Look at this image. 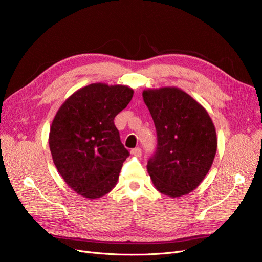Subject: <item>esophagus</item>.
Wrapping results in <instances>:
<instances>
[{"instance_id":"34e87169","label":"esophagus","mask_w":262,"mask_h":262,"mask_svg":"<svg viewBox=\"0 0 262 262\" xmlns=\"http://www.w3.org/2000/svg\"><path fill=\"white\" fill-rule=\"evenodd\" d=\"M131 154H132L133 156L140 157V156L142 155V150H141V148H139V147H135V148L131 149Z\"/></svg>"}]
</instances>
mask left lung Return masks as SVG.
Returning <instances> with one entry per match:
<instances>
[{"instance_id":"8db88e82","label":"left lung","mask_w":262,"mask_h":262,"mask_svg":"<svg viewBox=\"0 0 262 262\" xmlns=\"http://www.w3.org/2000/svg\"><path fill=\"white\" fill-rule=\"evenodd\" d=\"M143 100L157 132V148L147 162L152 184L170 197L191 193L208 173L217 151L210 116L176 86L144 90Z\"/></svg>"}]
</instances>
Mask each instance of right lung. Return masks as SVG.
<instances>
[{
	"label": "right lung",
	"mask_w": 262,
	"mask_h": 262,
	"mask_svg": "<svg viewBox=\"0 0 262 262\" xmlns=\"http://www.w3.org/2000/svg\"><path fill=\"white\" fill-rule=\"evenodd\" d=\"M132 96L127 85L92 83L71 94L54 117L49 137L54 165L67 185L89 200L112 191L130 155L114 119Z\"/></svg>",
	"instance_id": "obj_1"
}]
</instances>
